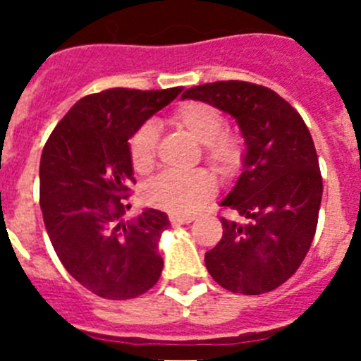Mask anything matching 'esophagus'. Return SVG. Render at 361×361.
<instances>
[{"mask_svg": "<svg viewBox=\"0 0 361 361\" xmlns=\"http://www.w3.org/2000/svg\"><path fill=\"white\" fill-rule=\"evenodd\" d=\"M170 222L173 226H177V224H190V222H193V215H175V213H171V215H170Z\"/></svg>", "mask_w": 361, "mask_h": 361, "instance_id": "esophagus-1", "label": "esophagus"}]
</instances>
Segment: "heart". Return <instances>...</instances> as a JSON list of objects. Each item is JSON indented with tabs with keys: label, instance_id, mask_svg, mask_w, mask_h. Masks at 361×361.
Returning a JSON list of instances; mask_svg holds the SVG:
<instances>
[{
	"label": "heart",
	"instance_id": "obj_1",
	"mask_svg": "<svg viewBox=\"0 0 361 361\" xmlns=\"http://www.w3.org/2000/svg\"><path fill=\"white\" fill-rule=\"evenodd\" d=\"M170 124L202 145V155L212 168L220 173H233L244 159V142L238 135L224 132L226 117L209 103L191 101L171 114ZM159 135L149 123L137 128L128 141L130 162L137 173H149L157 161ZM216 193V180L208 171L173 173L164 171L149 180L145 188L148 204L175 215H190Z\"/></svg>",
	"mask_w": 361,
	"mask_h": 361
}]
</instances>
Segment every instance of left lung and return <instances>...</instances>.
I'll return each mask as SVG.
<instances>
[{
    "mask_svg": "<svg viewBox=\"0 0 361 361\" xmlns=\"http://www.w3.org/2000/svg\"><path fill=\"white\" fill-rule=\"evenodd\" d=\"M237 119L245 139L244 171L220 206L222 238L204 257L209 275L231 293L262 295L291 279L314 238L320 164L298 111L276 92L245 81L188 88Z\"/></svg>",
    "mask_w": 361,
    "mask_h": 361,
    "instance_id": "left-lung-1",
    "label": "left lung"
}]
</instances>
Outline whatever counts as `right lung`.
I'll return each mask as SVG.
<instances>
[{"instance_id":"right-lung-1","label":"right lung","mask_w":361,"mask_h":361,"mask_svg":"<svg viewBox=\"0 0 361 361\" xmlns=\"http://www.w3.org/2000/svg\"><path fill=\"white\" fill-rule=\"evenodd\" d=\"M183 90L110 88L79 99L43 148L39 204L57 257L94 295L130 300L157 283L168 215L145 209L123 220L133 178L128 139Z\"/></svg>"}]
</instances>
